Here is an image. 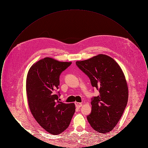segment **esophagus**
<instances>
[{"instance_id":"esophagus-1","label":"esophagus","mask_w":148,"mask_h":148,"mask_svg":"<svg viewBox=\"0 0 148 148\" xmlns=\"http://www.w3.org/2000/svg\"><path fill=\"white\" fill-rule=\"evenodd\" d=\"M75 105L77 106V107L78 108H80L81 106H83V104H82V103H80L75 102Z\"/></svg>"}]
</instances>
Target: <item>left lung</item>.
<instances>
[{"mask_svg": "<svg viewBox=\"0 0 148 148\" xmlns=\"http://www.w3.org/2000/svg\"><path fill=\"white\" fill-rule=\"evenodd\" d=\"M76 64L99 92L92 99L88 121L95 131L109 133L119 122L127 105L128 87L124 74L116 61L105 54L77 61Z\"/></svg>", "mask_w": 148, "mask_h": 148, "instance_id": "1", "label": "left lung"}]
</instances>
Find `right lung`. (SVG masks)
Segmentation results:
<instances>
[{
	"instance_id": "1",
	"label": "right lung",
	"mask_w": 148,
	"mask_h": 148,
	"mask_svg": "<svg viewBox=\"0 0 148 148\" xmlns=\"http://www.w3.org/2000/svg\"><path fill=\"white\" fill-rule=\"evenodd\" d=\"M71 64L46 57L32 65L27 77L30 110L38 123L53 135L60 134L67 129L75 111L74 103L59 101L56 94L60 75Z\"/></svg>"
}]
</instances>
